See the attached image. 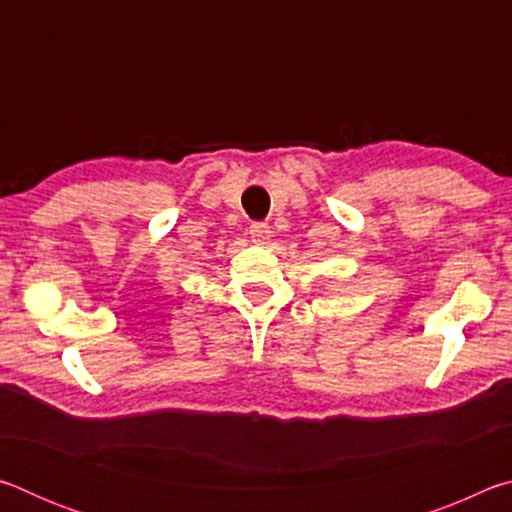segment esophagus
<instances>
[{
  "instance_id": "1",
  "label": "esophagus",
  "mask_w": 512,
  "mask_h": 512,
  "mask_svg": "<svg viewBox=\"0 0 512 512\" xmlns=\"http://www.w3.org/2000/svg\"><path fill=\"white\" fill-rule=\"evenodd\" d=\"M250 239H253L259 246L268 244V241H271V225H266V223L250 225Z\"/></svg>"
}]
</instances>
